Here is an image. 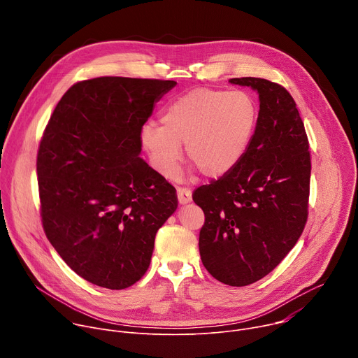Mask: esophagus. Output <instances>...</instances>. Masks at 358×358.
I'll return each instance as SVG.
<instances>
[{
	"instance_id": "esophagus-1",
	"label": "esophagus",
	"mask_w": 358,
	"mask_h": 358,
	"mask_svg": "<svg viewBox=\"0 0 358 358\" xmlns=\"http://www.w3.org/2000/svg\"><path fill=\"white\" fill-rule=\"evenodd\" d=\"M177 198H178V202L181 203V206H184V203H188L191 202V191L188 188H181L178 187L177 188Z\"/></svg>"
}]
</instances>
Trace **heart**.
Here are the masks:
<instances>
[{
	"instance_id": "1",
	"label": "heart",
	"mask_w": 358,
	"mask_h": 358,
	"mask_svg": "<svg viewBox=\"0 0 358 358\" xmlns=\"http://www.w3.org/2000/svg\"><path fill=\"white\" fill-rule=\"evenodd\" d=\"M258 116L257 100L245 90L196 87L163 109V126L144 123L140 141L150 164L163 177L171 178L177 173L181 144L203 174L220 177L243 157Z\"/></svg>"
}]
</instances>
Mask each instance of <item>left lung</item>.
I'll use <instances>...</instances> for the list:
<instances>
[{"label": "left lung", "instance_id": "obj_1", "mask_svg": "<svg viewBox=\"0 0 358 358\" xmlns=\"http://www.w3.org/2000/svg\"><path fill=\"white\" fill-rule=\"evenodd\" d=\"M259 94V116L241 162L192 199L206 214L202 265L220 282L246 286L272 272L308 221L310 152L290 93L261 78H234Z\"/></svg>", "mask_w": 358, "mask_h": 358}]
</instances>
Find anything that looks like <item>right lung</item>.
<instances>
[{
  "label": "right lung",
  "instance_id": "add662e5",
  "mask_svg": "<svg viewBox=\"0 0 358 358\" xmlns=\"http://www.w3.org/2000/svg\"><path fill=\"white\" fill-rule=\"evenodd\" d=\"M177 82L101 76L75 83L43 131L38 159L46 238L85 280L126 289L150 266L177 210L176 188L140 159L141 126Z\"/></svg>",
  "mask_w": 358,
  "mask_h": 358
}]
</instances>
